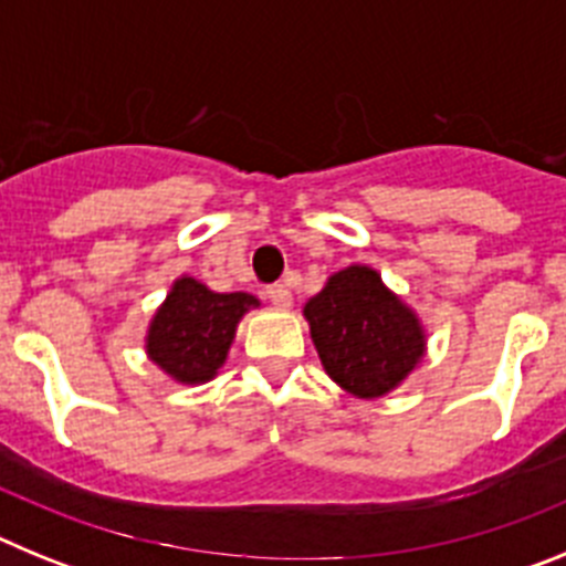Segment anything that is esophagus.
I'll return each instance as SVG.
<instances>
[{"mask_svg":"<svg viewBox=\"0 0 566 566\" xmlns=\"http://www.w3.org/2000/svg\"><path fill=\"white\" fill-rule=\"evenodd\" d=\"M266 294H269V300H272L274 306H280V308L292 306V289H289L286 283H274V286L266 289Z\"/></svg>","mask_w":566,"mask_h":566,"instance_id":"obj_1","label":"esophagus"}]
</instances>
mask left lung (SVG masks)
<instances>
[{
  "mask_svg": "<svg viewBox=\"0 0 566 566\" xmlns=\"http://www.w3.org/2000/svg\"><path fill=\"white\" fill-rule=\"evenodd\" d=\"M328 377L359 399L391 394L424 357V328L371 266L334 272L303 308Z\"/></svg>",
  "mask_w": 566,
  "mask_h": 566,
  "instance_id": "1",
  "label": "left lung"
}]
</instances>
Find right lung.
I'll list each match as a JSON object with an SVG mask.
<instances>
[{
	"instance_id": "add662e5",
	"label": "right lung",
	"mask_w": 566,
	"mask_h": 566,
	"mask_svg": "<svg viewBox=\"0 0 566 566\" xmlns=\"http://www.w3.org/2000/svg\"><path fill=\"white\" fill-rule=\"evenodd\" d=\"M260 300L247 292H212L201 280L178 277L147 328V357L184 385L209 382L227 363L238 323Z\"/></svg>"
}]
</instances>
